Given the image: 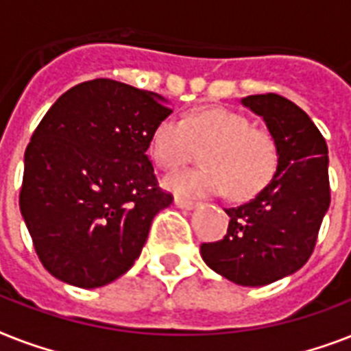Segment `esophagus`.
<instances>
[{"label":"esophagus","mask_w":351,"mask_h":351,"mask_svg":"<svg viewBox=\"0 0 351 351\" xmlns=\"http://www.w3.org/2000/svg\"><path fill=\"white\" fill-rule=\"evenodd\" d=\"M175 204H176V208H180V209H193L198 206V202H195V200H189V198H184V197H176Z\"/></svg>","instance_id":"34e87169"}]
</instances>
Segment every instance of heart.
I'll return each mask as SVG.
<instances>
[{
  "label": "heart",
  "instance_id": "obj_1",
  "mask_svg": "<svg viewBox=\"0 0 351 351\" xmlns=\"http://www.w3.org/2000/svg\"><path fill=\"white\" fill-rule=\"evenodd\" d=\"M204 149V167L176 171L165 187L178 195L204 197L228 191L233 200L255 197L271 182L278 151L271 132L251 125L250 118L226 107H200L182 121H160L149 153L162 169H176Z\"/></svg>",
  "mask_w": 351,
  "mask_h": 351
}]
</instances>
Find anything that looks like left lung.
I'll return each mask as SVG.
<instances>
[{
  "label": "left lung",
  "instance_id": "left-lung-1",
  "mask_svg": "<svg viewBox=\"0 0 351 351\" xmlns=\"http://www.w3.org/2000/svg\"><path fill=\"white\" fill-rule=\"evenodd\" d=\"M264 118L278 151L277 173L250 202L228 208V233L204 242L211 269L240 286H264L302 267L330 208L328 145L299 106L275 93L242 100Z\"/></svg>",
  "mask_w": 351,
  "mask_h": 351
}]
</instances>
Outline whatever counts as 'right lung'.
I'll return each instance as SVG.
<instances>
[{"label":"right lung","instance_id":"obj_1","mask_svg":"<svg viewBox=\"0 0 351 351\" xmlns=\"http://www.w3.org/2000/svg\"><path fill=\"white\" fill-rule=\"evenodd\" d=\"M171 112L153 93L96 78L41 118L25 151L19 209L51 275L100 288L134 264L154 215L173 204L147 156Z\"/></svg>","mask_w":351,"mask_h":351}]
</instances>
